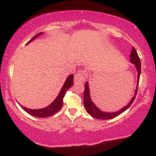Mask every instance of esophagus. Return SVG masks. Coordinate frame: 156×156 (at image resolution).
Instances as JSON below:
<instances>
[{
    "label": "esophagus",
    "instance_id": "34e87169",
    "mask_svg": "<svg viewBox=\"0 0 156 156\" xmlns=\"http://www.w3.org/2000/svg\"><path fill=\"white\" fill-rule=\"evenodd\" d=\"M86 77H87V74L84 72L83 70H78V73H76L75 76V83H79V82H83L85 80Z\"/></svg>",
    "mask_w": 156,
    "mask_h": 156
}]
</instances>
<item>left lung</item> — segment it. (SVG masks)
I'll return each mask as SVG.
<instances>
[{"instance_id":"left-lung-1","label":"left lung","mask_w":156,"mask_h":156,"mask_svg":"<svg viewBox=\"0 0 156 156\" xmlns=\"http://www.w3.org/2000/svg\"><path fill=\"white\" fill-rule=\"evenodd\" d=\"M130 58V62H132V63L135 64L136 67L137 71H138V83H137L136 89V92H135V95L133 96V98H132L131 101H130V103H128L126 106L123 107L122 108L120 109L119 111H118V112H114V113L103 112L100 110V109L98 108V107L94 104V103H93L92 100H91L90 94H89V89L88 87L89 84H88V82H87V83L84 84L85 90H84V94H83V103H84V106H85L86 110L87 111V112H88L92 117L99 119H113V118L117 117L118 115H119V114H122L123 112H125V110H127V109L130 106V105L133 103L134 100H135L136 95L137 94L138 86H139V77H140V73H141V61H140V58H139V55L137 54L136 51V49L134 48V47H133V48H132Z\"/></svg>"}]
</instances>
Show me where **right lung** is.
<instances>
[{
  "mask_svg": "<svg viewBox=\"0 0 156 156\" xmlns=\"http://www.w3.org/2000/svg\"><path fill=\"white\" fill-rule=\"evenodd\" d=\"M42 34V33H39L37 34H36L29 42H31L33 39H34L36 37H39V36ZM73 78H74L73 75H70V76L68 77L67 80H66L65 83H64L63 85V87H62V89H61L58 97L55 98V101H53L51 105H49L48 106L46 107V108L41 109H29L28 108H26V107H23V108L24 109L27 113L31 114V116H34V117H50V116L53 115L55 113L58 112L61 109V108H62V105H63V98H64V96H65L66 92H67L68 89L70 88V87L73 85V83H73Z\"/></svg>",
  "mask_w": 156,
  "mask_h": 156,
  "instance_id": "obj_1",
  "label": "right lung"
}]
</instances>
